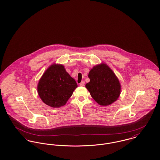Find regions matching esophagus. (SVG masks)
<instances>
[{"instance_id":"1","label":"esophagus","mask_w":160,"mask_h":160,"mask_svg":"<svg viewBox=\"0 0 160 160\" xmlns=\"http://www.w3.org/2000/svg\"><path fill=\"white\" fill-rule=\"evenodd\" d=\"M80 85L81 87L84 86V85H85V82H84V81H82V82L80 83Z\"/></svg>"}]
</instances>
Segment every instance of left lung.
<instances>
[{
    "label": "left lung",
    "instance_id": "left-lung-1",
    "mask_svg": "<svg viewBox=\"0 0 160 160\" xmlns=\"http://www.w3.org/2000/svg\"><path fill=\"white\" fill-rule=\"evenodd\" d=\"M90 82L85 87L91 97L101 106H108L116 101L121 92L120 82L106 64L96 65L89 72Z\"/></svg>",
    "mask_w": 160,
    "mask_h": 160
}]
</instances>
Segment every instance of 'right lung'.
<instances>
[{
    "instance_id": "right-lung-1",
    "label": "right lung",
    "mask_w": 160,
    "mask_h": 160,
    "mask_svg": "<svg viewBox=\"0 0 160 160\" xmlns=\"http://www.w3.org/2000/svg\"><path fill=\"white\" fill-rule=\"evenodd\" d=\"M77 87L75 80L66 71L64 66L54 64L42 76L37 91L45 104L60 107L66 104Z\"/></svg>"
}]
</instances>
